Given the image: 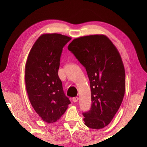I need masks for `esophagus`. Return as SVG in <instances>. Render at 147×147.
Instances as JSON below:
<instances>
[{
	"instance_id": "obj_1",
	"label": "esophagus",
	"mask_w": 147,
	"mask_h": 147,
	"mask_svg": "<svg viewBox=\"0 0 147 147\" xmlns=\"http://www.w3.org/2000/svg\"><path fill=\"white\" fill-rule=\"evenodd\" d=\"M78 100H79V98L78 97V96H76V97L73 98V99H72V100H73L74 102H76L78 101Z\"/></svg>"
}]
</instances>
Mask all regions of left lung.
Returning <instances> with one entry per match:
<instances>
[{"label":"left lung","instance_id":"1","mask_svg":"<svg viewBox=\"0 0 147 147\" xmlns=\"http://www.w3.org/2000/svg\"><path fill=\"white\" fill-rule=\"evenodd\" d=\"M67 48L85 67L90 80L92 107L83 113L85 124L104 128L119 109L125 93V70L119 52L104 35L79 37Z\"/></svg>","mask_w":147,"mask_h":147}]
</instances>
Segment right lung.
Wrapping results in <instances>:
<instances>
[{"mask_svg": "<svg viewBox=\"0 0 147 147\" xmlns=\"http://www.w3.org/2000/svg\"><path fill=\"white\" fill-rule=\"evenodd\" d=\"M71 39L61 34H43L36 40L27 58L28 95L34 110L47 123L59 120L71 104L58 76L62 49Z\"/></svg>", "mask_w": 147, "mask_h": 147, "instance_id": "1", "label": "right lung"}]
</instances>
